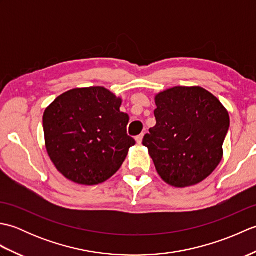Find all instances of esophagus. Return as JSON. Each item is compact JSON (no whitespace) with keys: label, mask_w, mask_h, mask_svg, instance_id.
<instances>
[{"label":"esophagus","mask_w":256,"mask_h":256,"mask_svg":"<svg viewBox=\"0 0 256 256\" xmlns=\"http://www.w3.org/2000/svg\"><path fill=\"white\" fill-rule=\"evenodd\" d=\"M143 138H144V133H142V134H140V135H138L136 138H135V140H136V143L138 144H140L142 143V140H143Z\"/></svg>","instance_id":"34e87169"}]
</instances>
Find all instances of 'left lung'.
<instances>
[{"mask_svg": "<svg viewBox=\"0 0 256 256\" xmlns=\"http://www.w3.org/2000/svg\"><path fill=\"white\" fill-rule=\"evenodd\" d=\"M156 125L145 134L156 170L170 186L184 188L210 176L224 156L229 113L200 86H174L155 96Z\"/></svg>", "mask_w": 256, "mask_h": 256, "instance_id": "1", "label": "left lung"}]
</instances>
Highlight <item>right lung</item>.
Returning a JSON list of instances; mask_svg holds the SVG:
<instances>
[{
	"label": "right lung",
	"instance_id": "obj_1",
	"mask_svg": "<svg viewBox=\"0 0 256 256\" xmlns=\"http://www.w3.org/2000/svg\"><path fill=\"white\" fill-rule=\"evenodd\" d=\"M121 98L103 86L77 88L56 98L42 116L47 153L59 172L80 184L116 174L135 145L126 133Z\"/></svg>",
	"mask_w": 256,
	"mask_h": 256
}]
</instances>
